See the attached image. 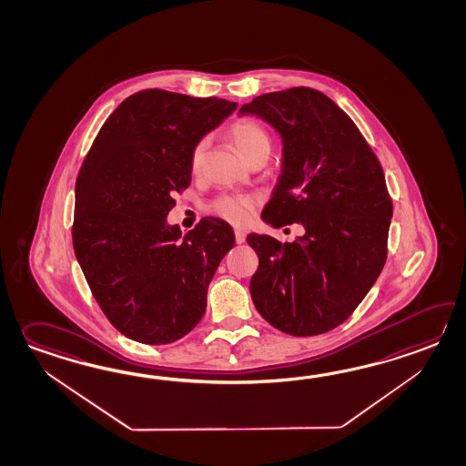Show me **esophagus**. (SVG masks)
Returning a JSON list of instances; mask_svg holds the SVG:
<instances>
[{"label":"esophagus","mask_w":466,"mask_h":466,"mask_svg":"<svg viewBox=\"0 0 466 466\" xmlns=\"http://www.w3.org/2000/svg\"><path fill=\"white\" fill-rule=\"evenodd\" d=\"M234 236H236V242H238V244H244V242H246V232H244V230H240V228H236Z\"/></svg>","instance_id":"34e87169"}]
</instances>
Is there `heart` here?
<instances>
[{
  "label": "heart",
  "instance_id": "obj_1",
  "mask_svg": "<svg viewBox=\"0 0 466 466\" xmlns=\"http://www.w3.org/2000/svg\"><path fill=\"white\" fill-rule=\"evenodd\" d=\"M228 138L238 148L240 157L248 162L254 157L269 156L270 137L262 125L252 118H240L228 128ZM206 140H198L190 152V168L192 172H198L204 164L206 154ZM254 208V200L246 196H224L216 198L210 204V212L218 218L228 220L230 224H246Z\"/></svg>",
  "mask_w": 466,
  "mask_h": 466
}]
</instances>
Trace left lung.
I'll use <instances>...</instances> for the list:
<instances>
[{
  "instance_id": "8db88e82",
  "label": "left lung",
  "mask_w": 466,
  "mask_h": 466,
  "mask_svg": "<svg viewBox=\"0 0 466 466\" xmlns=\"http://www.w3.org/2000/svg\"><path fill=\"white\" fill-rule=\"evenodd\" d=\"M256 115L282 138V170L262 218L298 222L282 244L248 234L258 268L250 296L258 314L290 336H316L346 321L381 274L393 218L383 168L351 118L308 86L256 96Z\"/></svg>"
}]
</instances>
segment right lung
Segmentation results:
<instances>
[{"instance_id":"add662e5","label":"right lung","mask_w":466,"mask_h":466,"mask_svg":"<svg viewBox=\"0 0 466 466\" xmlns=\"http://www.w3.org/2000/svg\"><path fill=\"white\" fill-rule=\"evenodd\" d=\"M238 108L218 96L144 90L106 118L75 186L73 248L95 299L127 338L168 344L202 319L210 280L236 244L202 218L186 236L167 224L190 186L192 147Z\"/></svg>"}]
</instances>
